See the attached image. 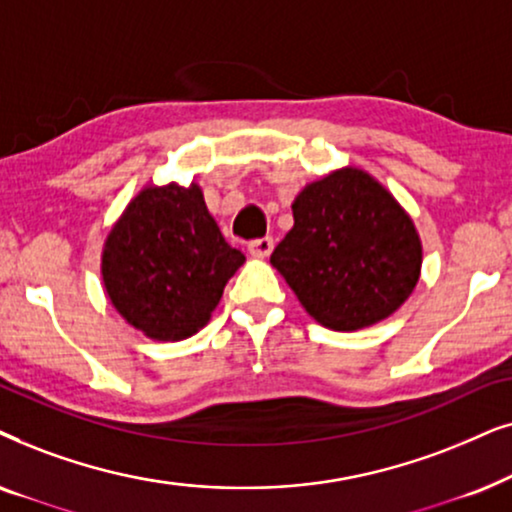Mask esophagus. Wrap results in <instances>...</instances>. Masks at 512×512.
Here are the masks:
<instances>
[{"instance_id": "obj_1", "label": "esophagus", "mask_w": 512, "mask_h": 512, "mask_svg": "<svg viewBox=\"0 0 512 512\" xmlns=\"http://www.w3.org/2000/svg\"><path fill=\"white\" fill-rule=\"evenodd\" d=\"M271 250H274V238L264 236V238H255V241L248 243V252L252 257H269Z\"/></svg>"}]
</instances>
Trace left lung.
<instances>
[{
    "mask_svg": "<svg viewBox=\"0 0 512 512\" xmlns=\"http://www.w3.org/2000/svg\"><path fill=\"white\" fill-rule=\"evenodd\" d=\"M295 224L271 264L320 325L353 332L405 304L421 276V238L407 210L367 170L346 166L292 201Z\"/></svg>",
    "mask_w": 512,
    "mask_h": 512,
    "instance_id": "left-lung-1",
    "label": "left lung"
}]
</instances>
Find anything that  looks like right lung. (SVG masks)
I'll use <instances>...</instances> for the list:
<instances>
[{
	"label": "right lung",
	"mask_w": 512,
	"mask_h": 512,
	"mask_svg": "<svg viewBox=\"0 0 512 512\" xmlns=\"http://www.w3.org/2000/svg\"><path fill=\"white\" fill-rule=\"evenodd\" d=\"M245 262L224 241L201 187L140 189L102 245V288L128 325L154 342L196 335Z\"/></svg>",
	"instance_id": "obj_1"
}]
</instances>
